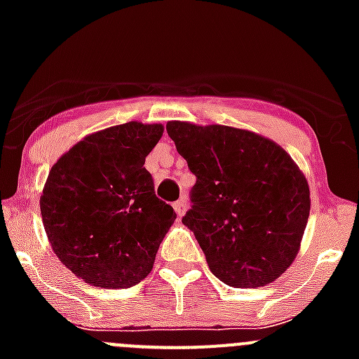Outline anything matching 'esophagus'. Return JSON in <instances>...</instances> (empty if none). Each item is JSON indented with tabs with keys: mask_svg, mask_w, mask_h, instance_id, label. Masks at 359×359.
<instances>
[{
	"mask_svg": "<svg viewBox=\"0 0 359 359\" xmlns=\"http://www.w3.org/2000/svg\"><path fill=\"white\" fill-rule=\"evenodd\" d=\"M186 203H187L186 198H180L179 201L173 203V210H175V213H177V217H179V219L184 215V212H186V206H187Z\"/></svg>",
	"mask_w": 359,
	"mask_h": 359,
	"instance_id": "esophagus-1",
	"label": "esophagus"
}]
</instances>
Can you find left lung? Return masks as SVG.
<instances>
[{
  "instance_id": "obj_1",
  "label": "left lung",
  "mask_w": 359,
  "mask_h": 359,
  "mask_svg": "<svg viewBox=\"0 0 359 359\" xmlns=\"http://www.w3.org/2000/svg\"><path fill=\"white\" fill-rule=\"evenodd\" d=\"M166 132L196 175L182 224L210 271L229 287H266L299 253L309 184L274 140L226 125L168 121Z\"/></svg>"
}]
</instances>
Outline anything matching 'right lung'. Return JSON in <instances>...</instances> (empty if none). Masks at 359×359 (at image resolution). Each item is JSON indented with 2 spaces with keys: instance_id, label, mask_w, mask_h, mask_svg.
Instances as JSON below:
<instances>
[{
  "instance_id": "obj_1",
  "label": "right lung",
  "mask_w": 359,
  "mask_h": 359,
  "mask_svg": "<svg viewBox=\"0 0 359 359\" xmlns=\"http://www.w3.org/2000/svg\"><path fill=\"white\" fill-rule=\"evenodd\" d=\"M163 130L140 121L109 126L74 144L50 170L39 198L46 236L88 285L128 288L153 269L177 217L144 168Z\"/></svg>"
}]
</instances>
